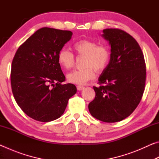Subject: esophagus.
Segmentation results:
<instances>
[{"label": "esophagus", "instance_id": "34e87169", "mask_svg": "<svg viewBox=\"0 0 159 159\" xmlns=\"http://www.w3.org/2000/svg\"><path fill=\"white\" fill-rule=\"evenodd\" d=\"M85 88L84 86H81V85H78L77 86V90H82Z\"/></svg>", "mask_w": 159, "mask_h": 159}]
</instances>
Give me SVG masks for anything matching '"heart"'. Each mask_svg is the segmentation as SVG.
I'll list each match as a JSON object with an SVG mask.
<instances>
[{
	"instance_id": "1",
	"label": "heart",
	"mask_w": 159,
	"mask_h": 159,
	"mask_svg": "<svg viewBox=\"0 0 159 159\" xmlns=\"http://www.w3.org/2000/svg\"><path fill=\"white\" fill-rule=\"evenodd\" d=\"M78 56L84 57V69L75 70L67 74L68 81L74 84L82 85L95 76V70L101 73L107 69L111 59V50L107 45H99L97 41L81 39L72 45ZM57 60L65 69H70L74 66L75 58L73 53L66 49L58 52Z\"/></svg>"
}]
</instances>
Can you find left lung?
Segmentation results:
<instances>
[{"instance_id": "8db88e82", "label": "left lung", "mask_w": 159, "mask_h": 159, "mask_svg": "<svg viewBox=\"0 0 159 159\" xmlns=\"http://www.w3.org/2000/svg\"><path fill=\"white\" fill-rule=\"evenodd\" d=\"M102 36L111 45V59L94 86L95 98L88 105L90 114L107 123L120 121L136 109L146 81L144 55L138 42L118 29H106Z\"/></svg>"}]
</instances>
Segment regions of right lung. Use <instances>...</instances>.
<instances>
[{
    "mask_svg": "<svg viewBox=\"0 0 159 159\" xmlns=\"http://www.w3.org/2000/svg\"><path fill=\"white\" fill-rule=\"evenodd\" d=\"M72 34L41 28L15 53L10 75L12 91L19 107L34 120L49 122L60 118L69 98L76 93L74 84H61L65 76L57 60L58 52Z\"/></svg>",
    "mask_w": 159,
    "mask_h": 159,
    "instance_id": "obj_1",
    "label": "right lung"
}]
</instances>
